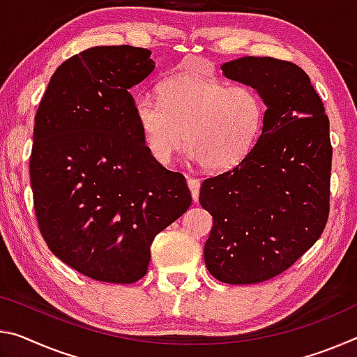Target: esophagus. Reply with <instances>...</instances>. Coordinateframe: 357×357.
Masks as SVG:
<instances>
[{
  "label": "esophagus",
  "instance_id": "1",
  "mask_svg": "<svg viewBox=\"0 0 357 357\" xmlns=\"http://www.w3.org/2000/svg\"><path fill=\"white\" fill-rule=\"evenodd\" d=\"M200 179L195 178V176H188V185L192 192V199L194 202L199 200V194H200Z\"/></svg>",
  "mask_w": 357,
  "mask_h": 357
}]
</instances>
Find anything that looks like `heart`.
I'll return each instance as SVG.
<instances>
[{
    "mask_svg": "<svg viewBox=\"0 0 357 357\" xmlns=\"http://www.w3.org/2000/svg\"><path fill=\"white\" fill-rule=\"evenodd\" d=\"M158 100L139 95L135 116L144 144L158 163L183 148L213 172L240 163L256 144L265 121V103L256 90L197 75H176L157 87Z\"/></svg>",
    "mask_w": 357,
    "mask_h": 357,
    "instance_id": "heart-1",
    "label": "heart"
}]
</instances>
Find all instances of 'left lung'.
Instances as JSON below:
<instances>
[{
  "mask_svg": "<svg viewBox=\"0 0 357 357\" xmlns=\"http://www.w3.org/2000/svg\"><path fill=\"white\" fill-rule=\"evenodd\" d=\"M225 77L267 105L254 148L234 168L206 178L200 205L213 216L205 264L227 284L281 275L318 241L331 209L329 117L307 73L273 56L222 65Z\"/></svg>",
  "mask_w": 357,
  "mask_h": 357,
  "instance_id": "obj_1",
  "label": "left lung"
}]
</instances>
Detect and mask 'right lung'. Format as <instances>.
<instances>
[{
    "label": "right lung",
    "mask_w": 357,
    "mask_h": 357,
    "mask_svg": "<svg viewBox=\"0 0 357 357\" xmlns=\"http://www.w3.org/2000/svg\"><path fill=\"white\" fill-rule=\"evenodd\" d=\"M133 46L90 47L50 77L33 130L30 181L49 250L103 282L143 278L155 235L188 211L185 178L151 155L128 92L154 70Z\"/></svg>",
    "instance_id": "1"
}]
</instances>
